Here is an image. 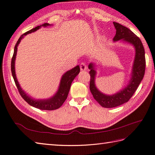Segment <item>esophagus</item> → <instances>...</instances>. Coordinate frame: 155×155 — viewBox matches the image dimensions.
<instances>
[{"instance_id":"34e87169","label":"esophagus","mask_w":155,"mask_h":155,"mask_svg":"<svg viewBox=\"0 0 155 155\" xmlns=\"http://www.w3.org/2000/svg\"><path fill=\"white\" fill-rule=\"evenodd\" d=\"M80 69L81 71H85L87 69V67L85 63H81L80 64Z\"/></svg>"}]
</instances>
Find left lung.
<instances>
[{"mask_svg":"<svg viewBox=\"0 0 155 155\" xmlns=\"http://www.w3.org/2000/svg\"><path fill=\"white\" fill-rule=\"evenodd\" d=\"M116 30L113 41L121 40L132 45L135 48V57L131 72V78L127 86L112 95H107L98 90L95 84L96 65L94 63L88 64L91 75L90 90L94 98L100 105L105 108H112L127 102L137 91L144 76L145 69V50L141 40L127 28L118 22H113Z\"/></svg>","mask_w":155,"mask_h":155,"instance_id":"8db88e82","label":"left lung"}]
</instances>
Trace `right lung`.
<instances>
[{"label":"right lung","mask_w":155,"mask_h":155,"mask_svg":"<svg viewBox=\"0 0 155 155\" xmlns=\"http://www.w3.org/2000/svg\"><path fill=\"white\" fill-rule=\"evenodd\" d=\"M51 25H50L48 23H45V24L37 26L34 28H33L29 31H28L27 32L25 33L24 34H22L20 37V38L17 41V43L15 46V48H14V52L12 59V63H11V70H12V76H13L14 81H15V85L18 88V91L19 92L22 97L31 106L37 108V109H41V110H52L58 109L63 104V103L67 98L70 88V86H71V84L73 80L74 79V78L78 76L79 72H80V68H79V66L78 65V66L75 67L71 70H68V71L65 72L63 75L61 79V81H60L58 90L57 92H56L52 97L48 98V99L36 100L35 98H33L31 96H30L28 94H27L23 91L22 88L21 87L16 77L15 70V58H16V55H17V46L18 45H19L22 39L24 38V37L27 34H31L32 32L37 31V30L40 29L41 27L43 26L46 27Z\"/></svg>","instance_id":"1"}]
</instances>
